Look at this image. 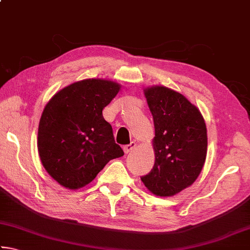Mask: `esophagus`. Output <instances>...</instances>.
<instances>
[{"mask_svg": "<svg viewBox=\"0 0 250 250\" xmlns=\"http://www.w3.org/2000/svg\"><path fill=\"white\" fill-rule=\"evenodd\" d=\"M135 149V142L132 141L131 143H129V145H125L124 146V151L125 152V153H129V152H132V150Z\"/></svg>", "mask_w": 250, "mask_h": 250, "instance_id": "esophagus-1", "label": "esophagus"}]
</instances>
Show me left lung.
Listing matches in <instances>:
<instances>
[{
	"label": "left lung",
	"mask_w": 250,
	"mask_h": 250,
	"mask_svg": "<svg viewBox=\"0 0 250 250\" xmlns=\"http://www.w3.org/2000/svg\"><path fill=\"white\" fill-rule=\"evenodd\" d=\"M145 95L154 121L155 162L141 181L155 195L173 196L192 185L204 166L205 121L195 105L170 88L151 87Z\"/></svg>",
	"instance_id": "8db88e82"
}]
</instances>
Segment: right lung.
Instances as JSON below:
<instances>
[{"label": "right lung", "instance_id": "add662e5", "mask_svg": "<svg viewBox=\"0 0 250 250\" xmlns=\"http://www.w3.org/2000/svg\"><path fill=\"white\" fill-rule=\"evenodd\" d=\"M119 90L110 80L84 79L58 91L46 104L37 147L45 170L61 185L83 188L110 160L125 154L103 116Z\"/></svg>", "mask_w": 250, "mask_h": 250}]
</instances>
